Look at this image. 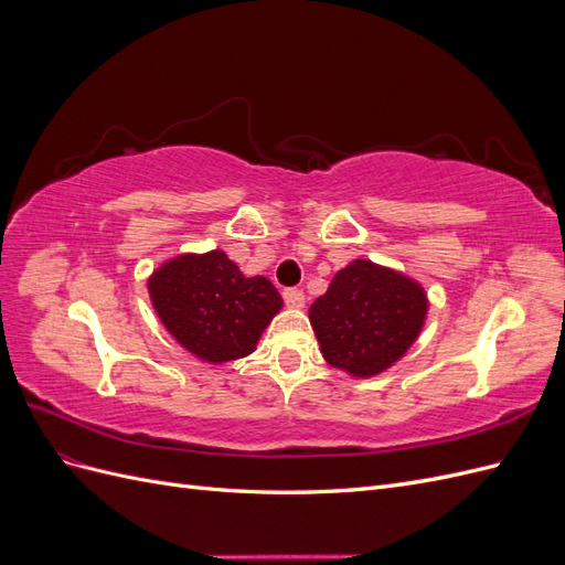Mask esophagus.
<instances>
[{"instance_id": "obj_1", "label": "esophagus", "mask_w": 565, "mask_h": 565, "mask_svg": "<svg viewBox=\"0 0 565 565\" xmlns=\"http://www.w3.org/2000/svg\"><path fill=\"white\" fill-rule=\"evenodd\" d=\"M282 297H285V303L289 306V309H303L306 297H303L301 289H297V287H289V289H285Z\"/></svg>"}]
</instances>
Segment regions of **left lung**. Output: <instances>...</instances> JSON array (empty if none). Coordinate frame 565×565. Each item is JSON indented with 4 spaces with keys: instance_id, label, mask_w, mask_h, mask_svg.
Returning <instances> with one entry per match:
<instances>
[{
    "instance_id": "8db88e82",
    "label": "left lung",
    "mask_w": 565,
    "mask_h": 565,
    "mask_svg": "<svg viewBox=\"0 0 565 565\" xmlns=\"http://www.w3.org/2000/svg\"><path fill=\"white\" fill-rule=\"evenodd\" d=\"M426 311L429 299L417 280L355 259L311 303L309 318L324 361L351 377H374L415 344Z\"/></svg>"
}]
</instances>
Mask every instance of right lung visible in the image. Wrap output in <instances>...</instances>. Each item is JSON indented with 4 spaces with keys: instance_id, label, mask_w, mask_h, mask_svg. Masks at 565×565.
Segmentation results:
<instances>
[{
    "instance_id": "right-lung-1",
    "label": "right lung",
    "mask_w": 565,
    "mask_h": 565,
    "mask_svg": "<svg viewBox=\"0 0 565 565\" xmlns=\"http://www.w3.org/2000/svg\"><path fill=\"white\" fill-rule=\"evenodd\" d=\"M148 292L167 332L212 365L249 355L282 309L268 278H245L221 249L164 262L148 278Z\"/></svg>"
}]
</instances>
